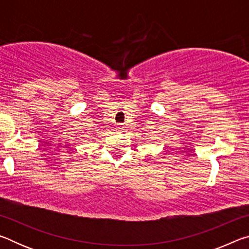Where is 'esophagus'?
<instances>
[{
  "label": "esophagus",
  "instance_id": "esophagus-1",
  "mask_svg": "<svg viewBox=\"0 0 249 249\" xmlns=\"http://www.w3.org/2000/svg\"><path fill=\"white\" fill-rule=\"evenodd\" d=\"M123 127H124L123 125H121V124L117 125V126H116V130H117V132H123V129H124Z\"/></svg>",
  "mask_w": 249,
  "mask_h": 249
}]
</instances>
